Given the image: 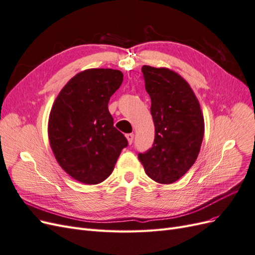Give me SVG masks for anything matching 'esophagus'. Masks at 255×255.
<instances>
[{
  "mask_svg": "<svg viewBox=\"0 0 255 255\" xmlns=\"http://www.w3.org/2000/svg\"><path fill=\"white\" fill-rule=\"evenodd\" d=\"M127 138H128V141L129 144L133 143V140H134V134L130 133V134H128L127 135Z\"/></svg>",
  "mask_w": 255,
  "mask_h": 255,
  "instance_id": "34e87169",
  "label": "esophagus"
}]
</instances>
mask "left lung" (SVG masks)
<instances>
[{
    "instance_id": "obj_1",
    "label": "left lung",
    "mask_w": 255,
    "mask_h": 255,
    "mask_svg": "<svg viewBox=\"0 0 255 255\" xmlns=\"http://www.w3.org/2000/svg\"><path fill=\"white\" fill-rule=\"evenodd\" d=\"M145 90L151 98L155 127L152 148L138 153L153 181L171 184L195 164L204 135V119L198 99L181 75L167 68L143 66Z\"/></svg>"
}]
</instances>
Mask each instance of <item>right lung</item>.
<instances>
[{
    "label": "right lung",
    "instance_id": "add662e5",
    "mask_svg": "<svg viewBox=\"0 0 255 255\" xmlns=\"http://www.w3.org/2000/svg\"><path fill=\"white\" fill-rule=\"evenodd\" d=\"M123 81L114 69H88L61 89L50 113L49 140L57 163L74 180L109 177L128 139L114 127L109 102Z\"/></svg>",
    "mask_w": 255,
    "mask_h": 255
}]
</instances>
